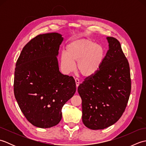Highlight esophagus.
<instances>
[{
    "label": "esophagus",
    "mask_w": 146,
    "mask_h": 146,
    "mask_svg": "<svg viewBox=\"0 0 146 146\" xmlns=\"http://www.w3.org/2000/svg\"><path fill=\"white\" fill-rule=\"evenodd\" d=\"M75 80V83H76V88H78V86L79 85H80V80H79L78 78H76Z\"/></svg>",
    "instance_id": "34e87169"
}]
</instances>
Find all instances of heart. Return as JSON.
<instances>
[{
	"label": "heart",
	"instance_id": "heart-1",
	"mask_svg": "<svg viewBox=\"0 0 146 146\" xmlns=\"http://www.w3.org/2000/svg\"><path fill=\"white\" fill-rule=\"evenodd\" d=\"M105 57L103 46L87 38H80L70 42L66 51L60 54L61 70L64 74L73 71L75 68L83 76L94 75L100 69Z\"/></svg>",
	"mask_w": 146,
	"mask_h": 146
}]
</instances>
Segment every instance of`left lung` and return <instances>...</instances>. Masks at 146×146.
I'll return each mask as SVG.
<instances>
[{"mask_svg":"<svg viewBox=\"0 0 146 146\" xmlns=\"http://www.w3.org/2000/svg\"><path fill=\"white\" fill-rule=\"evenodd\" d=\"M109 49L100 69L78 86L82 120L90 129L114 124L124 112L131 91L130 67L120 42L107 37Z\"/></svg>","mask_w":146,"mask_h":146,"instance_id":"1","label":"left lung"}]
</instances>
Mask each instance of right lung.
Masks as SVG:
<instances>
[{"instance_id":"1","label":"right lung","mask_w":146,"mask_h":146,"mask_svg":"<svg viewBox=\"0 0 146 146\" xmlns=\"http://www.w3.org/2000/svg\"><path fill=\"white\" fill-rule=\"evenodd\" d=\"M63 41L57 33L37 36L23 48L15 64V98L27 120L38 127L57 125L62 107L76 92L73 77L59 70L56 56Z\"/></svg>"}]
</instances>
